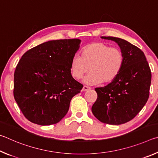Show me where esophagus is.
I'll list each match as a JSON object with an SVG mask.
<instances>
[{
    "instance_id": "1",
    "label": "esophagus",
    "mask_w": 158,
    "mask_h": 158,
    "mask_svg": "<svg viewBox=\"0 0 158 158\" xmlns=\"http://www.w3.org/2000/svg\"><path fill=\"white\" fill-rule=\"evenodd\" d=\"M90 89L89 87H88V86H85V85H84V86H83V88H82V91L83 92H85V91H88V90H90Z\"/></svg>"
}]
</instances>
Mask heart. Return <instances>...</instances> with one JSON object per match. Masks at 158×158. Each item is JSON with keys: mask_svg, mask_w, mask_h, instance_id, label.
<instances>
[{"mask_svg": "<svg viewBox=\"0 0 158 158\" xmlns=\"http://www.w3.org/2000/svg\"><path fill=\"white\" fill-rule=\"evenodd\" d=\"M123 65V54L116 47H111L103 42H95L85 47L81 56H74L70 62L72 75L80 79L88 71L90 73L84 79L89 85L108 84L118 75Z\"/></svg>", "mask_w": 158, "mask_h": 158, "instance_id": "1", "label": "heart"}]
</instances>
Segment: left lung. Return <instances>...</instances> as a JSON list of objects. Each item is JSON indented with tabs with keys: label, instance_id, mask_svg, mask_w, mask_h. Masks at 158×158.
I'll return each instance as SVG.
<instances>
[{
	"label": "left lung",
	"instance_id": "1",
	"mask_svg": "<svg viewBox=\"0 0 158 158\" xmlns=\"http://www.w3.org/2000/svg\"><path fill=\"white\" fill-rule=\"evenodd\" d=\"M101 38L118 44L123 54V65L113 81L95 89L98 98L92 112L104 123L123 124L137 116L148 100L151 69L143 52L137 47L118 37Z\"/></svg>",
	"mask_w": 158,
	"mask_h": 158
}]
</instances>
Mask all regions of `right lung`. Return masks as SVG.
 <instances>
[{"label":"right lung","instance_id":"obj_1","mask_svg":"<svg viewBox=\"0 0 158 158\" xmlns=\"http://www.w3.org/2000/svg\"><path fill=\"white\" fill-rule=\"evenodd\" d=\"M79 39L44 42L26 52L14 74V97L29 121L40 125L59 122L83 85L71 74L70 62Z\"/></svg>","mask_w":158,"mask_h":158}]
</instances>
